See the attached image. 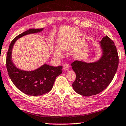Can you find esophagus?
Wrapping results in <instances>:
<instances>
[{"mask_svg":"<svg viewBox=\"0 0 126 126\" xmlns=\"http://www.w3.org/2000/svg\"><path fill=\"white\" fill-rule=\"evenodd\" d=\"M63 69L64 70H65V71L68 70L69 69V64H67V63H65V64H63Z\"/></svg>","mask_w":126,"mask_h":126,"instance_id":"esophagus-1","label":"esophagus"}]
</instances>
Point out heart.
I'll use <instances>...</instances> for the list:
<instances>
[{"mask_svg": "<svg viewBox=\"0 0 126 126\" xmlns=\"http://www.w3.org/2000/svg\"><path fill=\"white\" fill-rule=\"evenodd\" d=\"M56 54V55H59V53L58 52H56V53H55Z\"/></svg>", "mask_w": 126, "mask_h": 126, "instance_id": "heart-1", "label": "heart"}]
</instances>
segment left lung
Masks as SVG:
<instances>
[{"mask_svg": "<svg viewBox=\"0 0 126 126\" xmlns=\"http://www.w3.org/2000/svg\"><path fill=\"white\" fill-rule=\"evenodd\" d=\"M101 58L96 62L75 60L72 69L76 75L72 86L77 93L84 96L96 95L103 91L111 82L119 65V55L114 43L108 36L101 42Z\"/></svg>", "mask_w": 126, "mask_h": 126, "instance_id": "obj_1", "label": "left lung"}]
</instances>
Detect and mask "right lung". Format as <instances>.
<instances>
[{
    "mask_svg": "<svg viewBox=\"0 0 126 126\" xmlns=\"http://www.w3.org/2000/svg\"><path fill=\"white\" fill-rule=\"evenodd\" d=\"M43 29H30L20 34L12 41L7 51L6 67L9 78L15 86L26 94L36 96L43 95L52 89L56 78L62 74V66H51L46 64L33 71H23L17 69L12 60V50L18 39L32 33H38Z\"/></svg>",
    "mask_w": 126,
    "mask_h": 126,
    "instance_id": "obj_1",
    "label": "right lung"
}]
</instances>
